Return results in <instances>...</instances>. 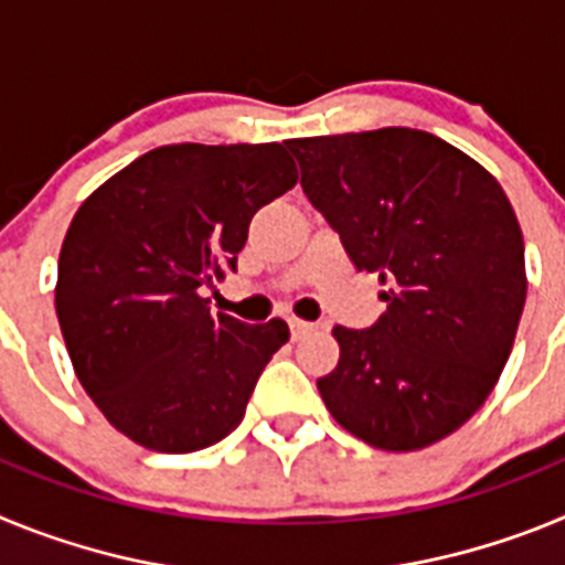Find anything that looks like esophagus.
<instances>
[{
    "instance_id": "1",
    "label": "esophagus",
    "mask_w": 565,
    "mask_h": 565,
    "mask_svg": "<svg viewBox=\"0 0 565 565\" xmlns=\"http://www.w3.org/2000/svg\"><path fill=\"white\" fill-rule=\"evenodd\" d=\"M311 331H317V326H313V322H306V319H297V317L291 319V337L294 339L308 337Z\"/></svg>"
}]
</instances>
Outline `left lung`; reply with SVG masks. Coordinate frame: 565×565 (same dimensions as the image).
Instances as JSON below:
<instances>
[{
  "label": "left lung",
  "mask_w": 565,
  "mask_h": 565,
  "mask_svg": "<svg viewBox=\"0 0 565 565\" xmlns=\"http://www.w3.org/2000/svg\"><path fill=\"white\" fill-rule=\"evenodd\" d=\"M302 192L387 311L337 326L319 396L344 430L387 452L456 433L501 379L526 302L523 234L501 183L436 135L407 127L291 138Z\"/></svg>",
  "instance_id": "1"
}]
</instances>
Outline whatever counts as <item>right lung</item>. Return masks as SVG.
Wrapping results in <instances>:
<instances>
[{
    "instance_id": "add662e5",
    "label": "right lung",
    "mask_w": 565,
    "mask_h": 565,
    "mask_svg": "<svg viewBox=\"0 0 565 565\" xmlns=\"http://www.w3.org/2000/svg\"><path fill=\"white\" fill-rule=\"evenodd\" d=\"M297 181L282 143H172L78 206L58 254V326L82 387L129 441L181 456L243 422L288 326L214 313L201 288L237 268L254 212Z\"/></svg>"
}]
</instances>
